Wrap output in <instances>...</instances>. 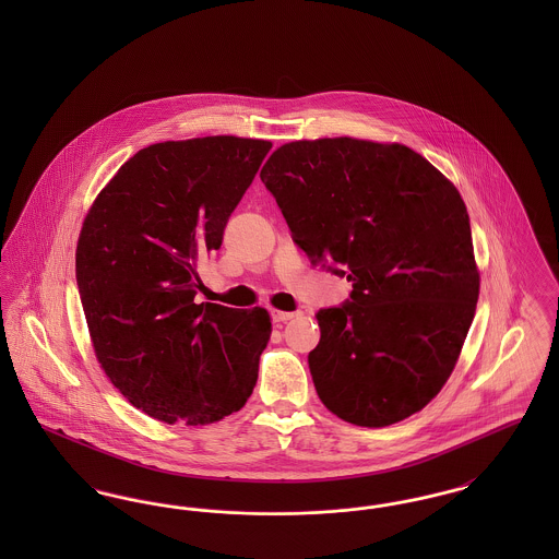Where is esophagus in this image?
Listing matches in <instances>:
<instances>
[{
    "instance_id": "1",
    "label": "esophagus",
    "mask_w": 559,
    "mask_h": 559,
    "mask_svg": "<svg viewBox=\"0 0 559 559\" xmlns=\"http://www.w3.org/2000/svg\"><path fill=\"white\" fill-rule=\"evenodd\" d=\"M270 317H272L274 322H287V320L299 317V312H281V310H272V312H270Z\"/></svg>"
}]
</instances>
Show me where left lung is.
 Masks as SVG:
<instances>
[{"label": "left lung", "mask_w": 559, "mask_h": 559, "mask_svg": "<svg viewBox=\"0 0 559 559\" xmlns=\"http://www.w3.org/2000/svg\"><path fill=\"white\" fill-rule=\"evenodd\" d=\"M312 266L352 281L317 312L308 354L322 404L347 424L385 427L433 399L478 304L469 215L459 190L402 144L299 140L260 174Z\"/></svg>", "instance_id": "1"}]
</instances>
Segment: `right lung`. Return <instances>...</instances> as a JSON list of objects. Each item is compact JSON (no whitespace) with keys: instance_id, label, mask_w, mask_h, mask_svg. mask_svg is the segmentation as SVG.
Returning a JSON list of instances; mask_svg holds the SVG:
<instances>
[{"instance_id":"1","label":"right lung","mask_w":559,"mask_h":559,"mask_svg":"<svg viewBox=\"0 0 559 559\" xmlns=\"http://www.w3.org/2000/svg\"><path fill=\"white\" fill-rule=\"evenodd\" d=\"M272 144L210 135L138 151L81 228L75 276L98 362L146 415L205 426L251 396L272 324L264 308L197 304L199 266Z\"/></svg>"}]
</instances>
